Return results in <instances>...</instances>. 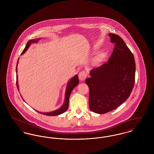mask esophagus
I'll return each mask as SVG.
<instances>
[{"label":"esophagus","instance_id":"1","mask_svg":"<svg viewBox=\"0 0 154 154\" xmlns=\"http://www.w3.org/2000/svg\"><path fill=\"white\" fill-rule=\"evenodd\" d=\"M87 76H88V74L85 71H81V72L79 73V78L80 81H84L86 78Z\"/></svg>","mask_w":154,"mask_h":154}]
</instances>
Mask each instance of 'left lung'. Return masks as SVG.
I'll use <instances>...</instances> for the list:
<instances>
[{"label": "left lung", "instance_id": "left-lung-1", "mask_svg": "<svg viewBox=\"0 0 154 154\" xmlns=\"http://www.w3.org/2000/svg\"><path fill=\"white\" fill-rule=\"evenodd\" d=\"M115 44L107 62L91 70L85 82L89 88V106L97 113L116 109L129 97L135 83L136 64L133 53L119 35L109 33Z\"/></svg>", "mask_w": 154, "mask_h": 154}]
</instances>
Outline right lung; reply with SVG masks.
<instances>
[{
	"label": "right lung",
	"mask_w": 154,
	"mask_h": 154,
	"mask_svg": "<svg viewBox=\"0 0 154 154\" xmlns=\"http://www.w3.org/2000/svg\"><path fill=\"white\" fill-rule=\"evenodd\" d=\"M39 41V39H37V40H31V41L28 42L25 49H24L23 51L22 52V54H23L24 53L25 51L28 49V48L29 47L30 45L33 43V42H36L37 43ZM18 61H17V63L16 66V72H17V64H18ZM79 83V79H78V76L76 75H75L73 78H72L70 81L69 82L68 85H67V88L66 89V92H65V101H64V103L63 105L60 108H59L58 109H57L56 111H53V112H48V113H42L40 112H38L39 113H42L45 115H48V116H56V115H60L61 113H64L65 112V111L68 109V106H69V96H70V94L72 91L73 88L77 86V85H78ZM16 84L17 87V89L18 90V81H17H17H16Z\"/></svg>",
	"instance_id": "add662e5"
}]
</instances>
